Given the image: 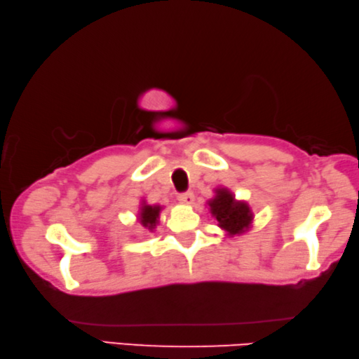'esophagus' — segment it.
Listing matches in <instances>:
<instances>
[{"mask_svg":"<svg viewBox=\"0 0 359 359\" xmlns=\"http://www.w3.org/2000/svg\"><path fill=\"white\" fill-rule=\"evenodd\" d=\"M194 194L192 192H186V194H180L178 196V201H180V203H183V205H192L194 203Z\"/></svg>","mask_w":359,"mask_h":359,"instance_id":"34e87169","label":"esophagus"}]
</instances>
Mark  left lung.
Instances as JSON below:
<instances>
[{"mask_svg": "<svg viewBox=\"0 0 359 359\" xmlns=\"http://www.w3.org/2000/svg\"><path fill=\"white\" fill-rule=\"evenodd\" d=\"M213 218L218 221V227L226 232L229 238L246 233L255 221L248 202L237 201L227 187H215V197L207 202Z\"/></svg>", "mask_w": 359, "mask_h": 359, "instance_id": "8db88e82", "label": "left lung"}]
</instances>
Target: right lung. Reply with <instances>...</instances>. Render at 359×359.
Returning a JSON list of instances; mask_svg holds the SVG:
<instances>
[{
    "label": "right lung",
    "instance_id": "add662e5",
    "mask_svg": "<svg viewBox=\"0 0 359 359\" xmlns=\"http://www.w3.org/2000/svg\"><path fill=\"white\" fill-rule=\"evenodd\" d=\"M162 208L163 207H161V205H149L143 198L138 211V222L144 229H148L149 232H154L156 226L158 224V216H161Z\"/></svg>",
    "mask_w": 359,
    "mask_h": 359
}]
</instances>
